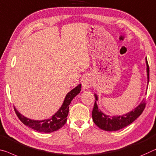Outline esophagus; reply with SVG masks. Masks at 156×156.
Here are the masks:
<instances>
[{
  "instance_id": "esophagus-1",
  "label": "esophagus",
  "mask_w": 156,
  "mask_h": 156,
  "mask_svg": "<svg viewBox=\"0 0 156 156\" xmlns=\"http://www.w3.org/2000/svg\"><path fill=\"white\" fill-rule=\"evenodd\" d=\"M92 84H93L92 78L88 75L84 76V78L83 79V82H82L83 87L86 88V89H88V88H90V86H92Z\"/></svg>"
}]
</instances>
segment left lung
<instances>
[{"mask_svg": "<svg viewBox=\"0 0 156 156\" xmlns=\"http://www.w3.org/2000/svg\"><path fill=\"white\" fill-rule=\"evenodd\" d=\"M147 62V77L148 83L149 81V66H148L147 59L146 58ZM95 100H98V97L95 95ZM146 107V102L144 100L140 103V105L133 111L129 113L124 114L123 116H109L103 114L100 110L98 109L96 102L95 101L94 106L92 111V117L93 121L95 125L99 127L102 130L106 131H116L120 129L125 128L127 126L130 125V123L138 118L143 112Z\"/></svg>", "mask_w": 156, "mask_h": 156, "instance_id": "1", "label": "left lung"}]
</instances>
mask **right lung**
<instances>
[{"label":"right lung","mask_w":156,"mask_h":156,"mask_svg":"<svg viewBox=\"0 0 156 156\" xmlns=\"http://www.w3.org/2000/svg\"><path fill=\"white\" fill-rule=\"evenodd\" d=\"M81 89V85L80 84L73 88L70 92H69L65 98L61 108L51 119L43 120V121H34V120L27 119L26 117L22 116L20 113H19L15 107H14V111L18 118L24 125L40 133H52V132L59 130L66 124L67 116L69 112V105H70V102L73 98L80 93Z\"/></svg>","instance_id":"1"}]
</instances>
